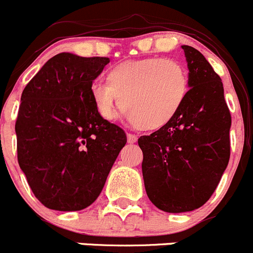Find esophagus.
I'll return each mask as SVG.
<instances>
[{
    "label": "esophagus",
    "instance_id": "34e87169",
    "mask_svg": "<svg viewBox=\"0 0 253 253\" xmlns=\"http://www.w3.org/2000/svg\"><path fill=\"white\" fill-rule=\"evenodd\" d=\"M126 139H127V142H129V144H134V142L137 141V136L134 134H127Z\"/></svg>",
    "mask_w": 253,
    "mask_h": 253
}]
</instances>
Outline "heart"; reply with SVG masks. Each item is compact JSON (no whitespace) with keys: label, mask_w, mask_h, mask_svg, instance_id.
Listing matches in <instances>:
<instances>
[{"label":"heart","mask_w":253,"mask_h":253,"mask_svg":"<svg viewBox=\"0 0 253 253\" xmlns=\"http://www.w3.org/2000/svg\"><path fill=\"white\" fill-rule=\"evenodd\" d=\"M189 86L188 71L181 62L154 56L111 67L106 84L92 82L89 94L97 114L104 121L116 118L121 103L127 121L139 129L155 131L176 118Z\"/></svg>","instance_id":"b5f03b06"}]
</instances>
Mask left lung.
<instances>
[{"instance_id":"left-lung-1","label":"left lung","mask_w":253,"mask_h":253,"mask_svg":"<svg viewBox=\"0 0 253 253\" xmlns=\"http://www.w3.org/2000/svg\"><path fill=\"white\" fill-rule=\"evenodd\" d=\"M182 49L189 70L188 97L169 126L137 140L147 197L167 212L206 204L230 159L231 116L221 79L198 50Z\"/></svg>"}]
</instances>
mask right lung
Listing matches in <instances>:
<instances>
[{"label":"right lung","mask_w":253,"mask_h":253,"mask_svg":"<svg viewBox=\"0 0 253 253\" xmlns=\"http://www.w3.org/2000/svg\"><path fill=\"white\" fill-rule=\"evenodd\" d=\"M108 62L61 52L23 89L16 122L18 164L46 208L76 211L91 206L126 144L124 130L97 114L89 94Z\"/></svg>","instance_id":"1"}]
</instances>
